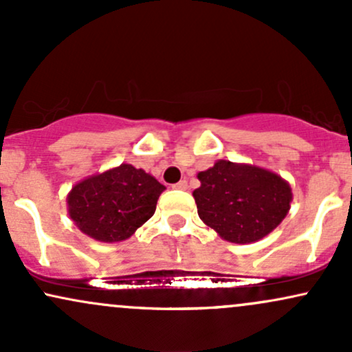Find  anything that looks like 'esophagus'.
I'll use <instances>...</instances> for the list:
<instances>
[{"label":"esophagus","mask_w":352,"mask_h":352,"mask_svg":"<svg viewBox=\"0 0 352 352\" xmlns=\"http://www.w3.org/2000/svg\"><path fill=\"white\" fill-rule=\"evenodd\" d=\"M173 188H179V190H187V180H180V182H177V184H173L172 185Z\"/></svg>","instance_id":"1"}]
</instances>
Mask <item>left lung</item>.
I'll use <instances>...</instances> for the list:
<instances>
[{
  "instance_id": "obj_1",
  "label": "left lung",
  "mask_w": 352,
  "mask_h": 352,
  "mask_svg": "<svg viewBox=\"0 0 352 352\" xmlns=\"http://www.w3.org/2000/svg\"><path fill=\"white\" fill-rule=\"evenodd\" d=\"M199 217L223 240L253 243L273 232L289 210L292 188L276 173L218 160L199 173Z\"/></svg>"
}]
</instances>
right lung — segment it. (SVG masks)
I'll return each mask as SVG.
<instances>
[{"label":"right lung","instance_id":"add662e5","mask_svg":"<svg viewBox=\"0 0 352 352\" xmlns=\"http://www.w3.org/2000/svg\"><path fill=\"white\" fill-rule=\"evenodd\" d=\"M164 190L142 168L122 164L74 185L67 195L69 215L94 240L122 241L155 213Z\"/></svg>","mask_w":352,"mask_h":352}]
</instances>
